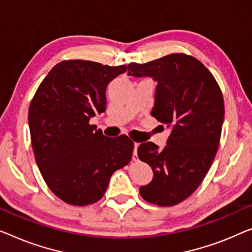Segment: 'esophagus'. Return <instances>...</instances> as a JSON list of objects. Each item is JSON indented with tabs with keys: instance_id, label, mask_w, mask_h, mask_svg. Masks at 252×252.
I'll return each instance as SVG.
<instances>
[{
	"instance_id": "34e87169",
	"label": "esophagus",
	"mask_w": 252,
	"mask_h": 252,
	"mask_svg": "<svg viewBox=\"0 0 252 252\" xmlns=\"http://www.w3.org/2000/svg\"><path fill=\"white\" fill-rule=\"evenodd\" d=\"M138 147H139L138 142H134V145H133V154H132V159L133 160H137V158H138Z\"/></svg>"
}]
</instances>
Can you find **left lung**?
Returning <instances> with one entry per match:
<instances>
[{
    "mask_svg": "<svg viewBox=\"0 0 252 252\" xmlns=\"http://www.w3.org/2000/svg\"><path fill=\"white\" fill-rule=\"evenodd\" d=\"M127 76L157 82L152 115L171 130L163 149L150 141L138 147V157L154 172L139 192L150 204L174 206L193 193L215 158L224 121L222 92L207 67L186 54L130 63Z\"/></svg>",
    "mask_w": 252,
    "mask_h": 252,
    "instance_id": "obj_1",
    "label": "left lung"
}]
</instances>
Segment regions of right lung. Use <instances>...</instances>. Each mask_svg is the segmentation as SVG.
Instances as JSON below:
<instances>
[{
	"instance_id": "add662e5",
	"label": "right lung",
	"mask_w": 252,
	"mask_h": 252,
	"mask_svg": "<svg viewBox=\"0 0 252 252\" xmlns=\"http://www.w3.org/2000/svg\"><path fill=\"white\" fill-rule=\"evenodd\" d=\"M126 71L84 60L52 69L30 103L28 123L36 163L52 192L66 204L98 201L112 174L129 164L133 141L105 137L89 120L106 110L108 82Z\"/></svg>"
}]
</instances>
